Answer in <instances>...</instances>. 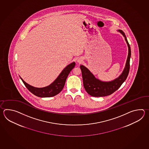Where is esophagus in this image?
Listing matches in <instances>:
<instances>
[{
    "mask_svg": "<svg viewBox=\"0 0 149 149\" xmlns=\"http://www.w3.org/2000/svg\"><path fill=\"white\" fill-rule=\"evenodd\" d=\"M82 61V58H78L77 59V62L78 63H81Z\"/></svg>",
    "mask_w": 149,
    "mask_h": 149,
    "instance_id": "obj_1",
    "label": "esophagus"
}]
</instances>
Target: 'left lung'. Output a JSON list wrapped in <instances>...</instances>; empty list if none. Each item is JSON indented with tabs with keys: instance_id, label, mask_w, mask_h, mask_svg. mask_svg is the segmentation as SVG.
Instances as JSON below:
<instances>
[{
	"instance_id": "left-lung-1",
	"label": "left lung",
	"mask_w": 149,
	"mask_h": 149,
	"mask_svg": "<svg viewBox=\"0 0 149 149\" xmlns=\"http://www.w3.org/2000/svg\"><path fill=\"white\" fill-rule=\"evenodd\" d=\"M123 35L126 41L128 47V54L126 63L122 73L118 78L109 81H104L95 77V76L83 65L80 68L82 73L83 84L86 91L92 96L102 97L111 95L119 88L126 80L130 71V58L131 56V49L126 36L121 30H118Z\"/></svg>"
}]
</instances>
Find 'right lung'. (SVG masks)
<instances>
[{
    "label": "right lung",
    "mask_w": 149,
    "mask_h": 149,
    "mask_svg": "<svg viewBox=\"0 0 149 149\" xmlns=\"http://www.w3.org/2000/svg\"><path fill=\"white\" fill-rule=\"evenodd\" d=\"M76 63L74 62L68 65L62 71L60 74L53 82L49 85L42 88L35 87L32 86L30 85L29 84L25 82L21 77H19L22 80L25 87L33 94L40 97H50L57 95L62 91L65 85L68 76L70 73V71L73 69Z\"/></svg>",
    "instance_id": "1"
}]
</instances>
